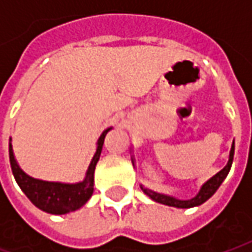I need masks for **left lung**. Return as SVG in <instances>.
Instances as JSON below:
<instances>
[{"label": "left lung", "instance_id": "1", "mask_svg": "<svg viewBox=\"0 0 252 252\" xmlns=\"http://www.w3.org/2000/svg\"><path fill=\"white\" fill-rule=\"evenodd\" d=\"M233 158H234V142L231 145V149H230V155H229V161H227V164L223 167V169L218 173V174H215L211 180H208L206 183H205L202 188H201V191L196 194L195 198H192V199H188V201H180V199H176V198H171V196L167 195H163V194H158V192H153L151 189H146V188H143V192L146 194V195H149L152 198L153 201H156V202H159V204H164V205H169V206H176V208H192V206H198V205L204 204L206 199H209L211 196L216 192V189L220 187V184L223 183V180L226 178V176L229 174L230 167H231V163H233Z\"/></svg>", "mask_w": 252, "mask_h": 252}]
</instances>
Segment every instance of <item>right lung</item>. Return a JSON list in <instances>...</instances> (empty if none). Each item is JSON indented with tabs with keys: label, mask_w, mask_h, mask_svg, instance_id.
Masks as SVG:
<instances>
[{
	"label": "right lung",
	"mask_w": 252,
	"mask_h": 252,
	"mask_svg": "<svg viewBox=\"0 0 252 252\" xmlns=\"http://www.w3.org/2000/svg\"><path fill=\"white\" fill-rule=\"evenodd\" d=\"M109 131L110 128L100 135L99 141H97V149L92 159L86 177L82 183H78V184L47 183V181L29 177L18 166V163L13 158L12 146L9 143V161H11L13 177L16 180L18 186L21 187V189L25 192V195L31 199L32 204L37 206L41 211L53 213V215H64V213L74 212L86 204L88 199L93 194V186H94L93 173H94L96 163L100 159V153H101L106 134Z\"/></svg>",
	"instance_id": "add662e5"
}]
</instances>
